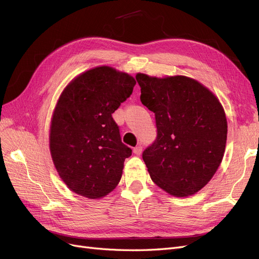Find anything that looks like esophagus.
Masks as SVG:
<instances>
[{
  "mask_svg": "<svg viewBox=\"0 0 259 259\" xmlns=\"http://www.w3.org/2000/svg\"><path fill=\"white\" fill-rule=\"evenodd\" d=\"M133 151H134V153H135L136 155H140V154H142V151H143V147H142V145H138V146H136L134 149H133Z\"/></svg>",
  "mask_w": 259,
  "mask_h": 259,
  "instance_id": "1",
  "label": "esophagus"
}]
</instances>
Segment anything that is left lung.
Listing matches in <instances>:
<instances>
[{
	"mask_svg": "<svg viewBox=\"0 0 259 259\" xmlns=\"http://www.w3.org/2000/svg\"><path fill=\"white\" fill-rule=\"evenodd\" d=\"M140 101L155 116L156 138L143 152L155 185L175 197L204 187L221 165L227 142L224 108L190 77L138 73Z\"/></svg>",
	"mask_w": 259,
	"mask_h": 259,
	"instance_id": "1",
	"label": "left lung"
}]
</instances>
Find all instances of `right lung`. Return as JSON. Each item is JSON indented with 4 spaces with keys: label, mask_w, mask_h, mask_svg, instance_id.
<instances>
[{
    "label": "right lung",
    "mask_w": 259,
    "mask_h": 259,
    "mask_svg": "<svg viewBox=\"0 0 259 259\" xmlns=\"http://www.w3.org/2000/svg\"><path fill=\"white\" fill-rule=\"evenodd\" d=\"M136 81L111 67L89 70L70 83L55 108L50 149L59 176L73 192L99 199L119 184L132 149L121 140L112 113Z\"/></svg>",
    "instance_id": "1"
}]
</instances>
